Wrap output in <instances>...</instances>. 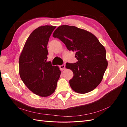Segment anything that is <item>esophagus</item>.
<instances>
[{
    "label": "esophagus",
    "mask_w": 127,
    "mask_h": 127,
    "mask_svg": "<svg viewBox=\"0 0 127 127\" xmlns=\"http://www.w3.org/2000/svg\"><path fill=\"white\" fill-rule=\"evenodd\" d=\"M60 69L61 71H63L65 69V65L64 64H63L61 66H60Z\"/></svg>",
    "instance_id": "1"
}]
</instances>
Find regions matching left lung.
Segmentation results:
<instances>
[{
    "mask_svg": "<svg viewBox=\"0 0 127 127\" xmlns=\"http://www.w3.org/2000/svg\"><path fill=\"white\" fill-rule=\"evenodd\" d=\"M53 36L63 42L69 51H75L78 61L66 63L74 76L69 80L72 90L79 94L94 90L102 80L108 63L104 47L93 34L76 26H59Z\"/></svg>",
    "mask_w": 127,
    "mask_h": 127,
    "instance_id": "8db88e82",
    "label": "left lung"
}]
</instances>
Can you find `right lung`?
I'll return each instance as SVG.
<instances>
[{"label": "right lung", "mask_w": 127, "mask_h": 127, "mask_svg": "<svg viewBox=\"0 0 127 127\" xmlns=\"http://www.w3.org/2000/svg\"><path fill=\"white\" fill-rule=\"evenodd\" d=\"M56 26H41L27 39L19 58V73L22 81L33 93L47 97L54 93L61 71L58 66L47 61V45Z\"/></svg>", "instance_id": "add662e5"}]
</instances>
